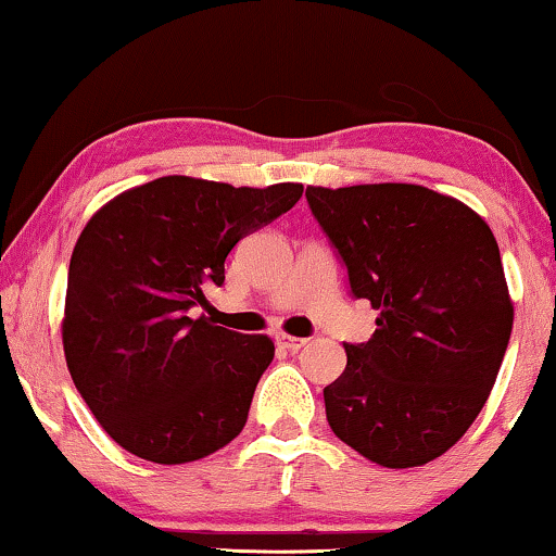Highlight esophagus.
I'll return each mask as SVG.
<instances>
[{
    "label": "esophagus",
    "instance_id": "esophagus-1",
    "mask_svg": "<svg viewBox=\"0 0 556 556\" xmlns=\"http://www.w3.org/2000/svg\"><path fill=\"white\" fill-rule=\"evenodd\" d=\"M276 341L283 349H291V352H299V349H303L308 344V339H303V337H291V333H286V331H278L276 333Z\"/></svg>",
    "mask_w": 556,
    "mask_h": 556
}]
</instances>
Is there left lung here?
<instances>
[{
	"instance_id": "1",
	"label": "left lung",
	"mask_w": 556,
	"mask_h": 556,
	"mask_svg": "<svg viewBox=\"0 0 556 556\" xmlns=\"http://www.w3.org/2000/svg\"><path fill=\"white\" fill-rule=\"evenodd\" d=\"M311 212L379 311L324 390L333 435L384 468L435 460L489 400L514 326L498 242L455 197L420 185L308 187Z\"/></svg>"
}]
</instances>
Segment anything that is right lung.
I'll list each match as a JSON object with an SVG mask.
<instances>
[{"instance_id": "1", "label": "right lung", "mask_w": 556, "mask_h": 556, "mask_svg": "<svg viewBox=\"0 0 556 556\" xmlns=\"http://www.w3.org/2000/svg\"><path fill=\"white\" fill-rule=\"evenodd\" d=\"M172 174L105 202L75 242L63 314L71 377L101 428L143 460L179 466L219 451L248 422L276 346L192 318L225 283L240 238L301 200Z\"/></svg>"}]
</instances>
